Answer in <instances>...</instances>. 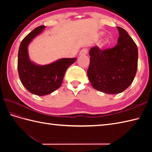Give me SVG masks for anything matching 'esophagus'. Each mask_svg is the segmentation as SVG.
<instances>
[{"mask_svg":"<svg viewBox=\"0 0 152 152\" xmlns=\"http://www.w3.org/2000/svg\"><path fill=\"white\" fill-rule=\"evenodd\" d=\"M88 49L87 48H83L80 52V56H85L87 53H88Z\"/></svg>","mask_w":152,"mask_h":152,"instance_id":"obj_1","label":"esophagus"}]
</instances>
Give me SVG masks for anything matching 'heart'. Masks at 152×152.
I'll use <instances>...</instances> for the list:
<instances>
[{
	"mask_svg": "<svg viewBox=\"0 0 152 152\" xmlns=\"http://www.w3.org/2000/svg\"><path fill=\"white\" fill-rule=\"evenodd\" d=\"M100 35H101V36H102V35H103V33H102V32H101V33H100ZM109 43H110V40H109V39H106V41H105L104 44H108Z\"/></svg>",
	"mask_w": 152,
	"mask_h": 152,
	"instance_id": "heart-1",
	"label": "heart"
}]
</instances>
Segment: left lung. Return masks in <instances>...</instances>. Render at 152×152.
I'll return each mask as SVG.
<instances>
[{"label": "left lung", "instance_id": "1", "mask_svg": "<svg viewBox=\"0 0 152 152\" xmlns=\"http://www.w3.org/2000/svg\"><path fill=\"white\" fill-rule=\"evenodd\" d=\"M118 44L111 49L94 46L89 51L88 76L93 88L107 94H118L129 88L136 75L138 48L127 32L117 27Z\"/></svg>", "mask_w": 152, "mask_h": 152}]
</instances>
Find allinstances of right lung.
I'll list each match as a JSON object with an SVG mask.
<instances>
[{"mask_svg": "<svg viewBox=\"0 0 152 152\" xmlns=\"http://www.w3.org/2000/svg\"><path fill=\"white\" fill-rule=\"evenodd\" d=\"M46 26L35 28L21 41L18 51V69L21 82L33 94L44 96L53 93L62 84L64 74L77 58H62L54 62L40 65L31 61L28 46L34 38L42 33Z\"/></svg>", "mask_w": 152, "mask_h": 152, "instance_id": "obj_1", "label": "right lung"}]
</instances>
